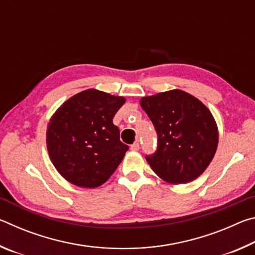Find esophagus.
<instances>
[{
    "instance_id": "34e87169",
    "label": "esophagus",
    "mask_w": 255,
    "mask_h": 255,
    "mask_svg": "<svg viewBox=\"0 0 255 255\" xmlns=\"http://www.w3.org/2000/svg\"><path fill=\"white\" fill-rule=\"evenodd\" d=\"M130 149L131 150H138V149H139V143H138V141H135V143H133L130 146Z\"/></svg>"
}]
</instances>
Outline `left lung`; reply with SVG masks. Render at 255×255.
I'll return each instance as SVG.
<instances>
[{
    "instance_id": "8db88e82",
    "label": "left lung",
    "mask_w": 255,
    "mask_h": 255,
    "mask_svg": "<svg viewBox=\"0 0 255 255\" xmlns=\"http://www.w3.org/2000/svg\"><path fill=\"white\" fill-rule=\"evenodd\" d=\"M140 106L157 133V148L146 161L164 181L197 179L214 158L218 145L215 119L204 103L181 90L145 97Z\"/></svg>"
}]
</instances>
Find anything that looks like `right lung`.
<instances>
[{
    "mask_svg": "<svg viewBox=\"0 0 255 255\" xmlns=\"http://www.w3.org/2000/svg\"><path fill=\"white\" fill-rule=\"evenodd\" d=\"M125 98L90 89L68 99L47 128V149L59 174L82 188L106 182L129 149L112 118Z\"/></svg>",
    "mask_w": 255,
    "mask_h": 255,
    "instance_id": "obj_1",
    "label": "right lung"
}]
</instances>
